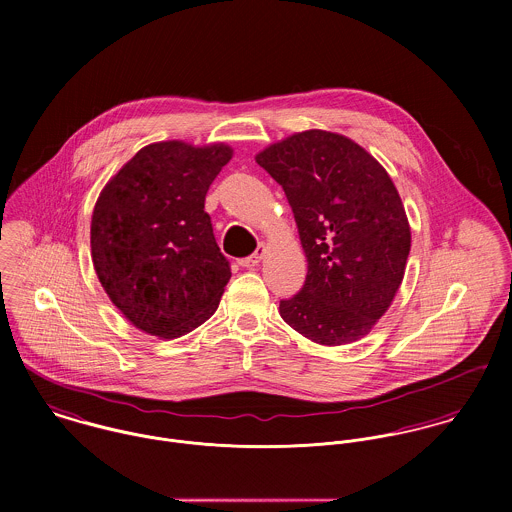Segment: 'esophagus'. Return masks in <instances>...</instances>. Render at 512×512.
I'll list each match as a JSON object with an SVG mask.
<instances>
[{"label": "esophagus", "mask_w": 512, "mask_h": 512, "mask_svg": "<svg viewBox=\"0 0 512 512\" xmlns=\"http://www.w3.org/2000/svg\"><path fill=\"white\" fill-rule=\"evenodd\" d=\"M264 252H266V246H264V244H260L252 256H248V258L240 260V266H242V268H256V266L260 264V260H262V256H264Z\"/></svg>", "instance_id": "34e87169"}]
</instances>
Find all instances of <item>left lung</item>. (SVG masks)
<instances>
[{"instance_id": "8db88e82", "label": "left lung", "mask_w": 512, "mask_h": 512, "mask_svg": "<svg viewBox=\"0 0 512 512\" xmlns=\"http://www.w3.org/2000/svg\"><path fill=\"white\" fill-rule=\"evenodd\" d=\"M284 189L307 258L282 319L317 345L363 339L398 292L412 234L386 169L353 140L307 130L256 155Z\"/></svg>"}]
</instances>
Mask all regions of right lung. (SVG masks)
Here are the masks:
<instances>
[{"label":"right lung","instance_id":"add662e5","mask_svg":"<svg viewBox=\"0 0 512 512\" xmlns=\"http://www.w3.org/2000/svg\"><path fill=\"white\" fill-rule=\"evenodd\" d=\"M226 144L142 147L102 189L90 222L96 276L140 331L181 337L219 307L230 280L205 197L230 161Z\"/></svg>","mask_w":512,"mask_h":512}]
</instances>
